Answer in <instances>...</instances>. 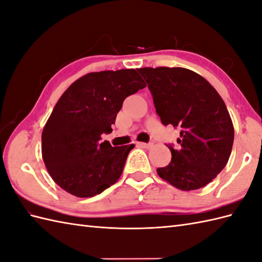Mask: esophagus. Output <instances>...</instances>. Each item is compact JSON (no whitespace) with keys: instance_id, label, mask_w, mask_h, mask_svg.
Returning a JSON list of instances; mask_svg holds the SVG:
<instances>
[{"instance_id":"34e87169","label":"esophagus","mask_w":262,"mask_h":262,"mask_svg":"<svg viewBox=\"0 0 262 262\" xmlns=\"http://www.w3.org/2000/svg\"><path fill=\"white\" fill-rule=\"evenodd\" d=\"M137 146H139V147H142V148H149L151 145L147 144V143H137Z\"/></svg>"}]
</instances>
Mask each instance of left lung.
Instances as JSON below:
<instances>
[{
	"instance_id": "left-lung-1",
	"label": "left lung",
	"mask_w": 262,
	"mask_h": 262,
	"mask_svg": "<svg viewBox=\"0 0 262 262\" xmlns=\"http://www.w3.org/2000/svg\"><path fill=\"white\" fill-rule=\"evenodd\" d=\"M153 96L163 125L181 129L179 149L157 168L161 179L182 191L209 184L227 165L234 128L221 96L196 72L180 67L138 69Z\"/></svg>"
}]
</instances>
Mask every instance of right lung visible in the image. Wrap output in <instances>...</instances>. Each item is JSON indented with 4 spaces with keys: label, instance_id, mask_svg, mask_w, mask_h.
I'll list each match as a JSON object with an SVG mask.
<instances>
[{
    "label": "right lung",
    "instance_id": "obj_1",
    "mask_svg": "<svg viewBox=\"0 0 262 262\" xmlns=\"http://www.w3.org/2000/svg\"><path fill=\"white\" fill-rule=\"evenodd\" d=\"M146 87L135 69L90 72L67 89L42 130V159L56 183L77 198H93L120 178L134 144L101 143L123 101Z\"/></svg>",
    "mask_w": 262,
    "mask_h": 262
}]
</instances>
